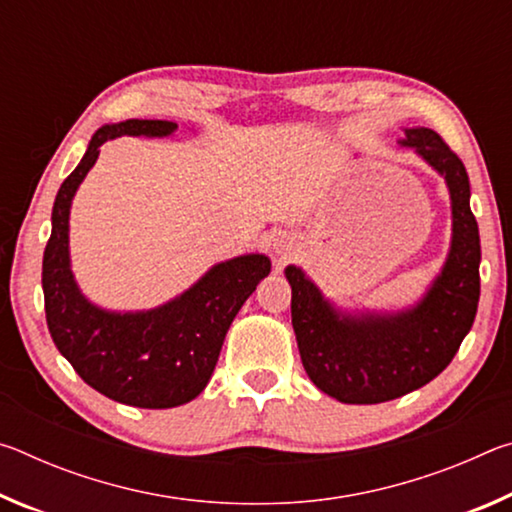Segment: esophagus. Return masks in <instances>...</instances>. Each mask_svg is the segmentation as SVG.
I'll return each instance as SVG.
<instances>
[{
    "label": "esophagus",
    "mask_w": 512,
    "mask_h": 512,
    "mask_svg": "<svg viewBox=\"0 0 512 512\" xmlns=\"http://www.w3.org/2000/svg\"><path fill=\"white\" fill-rule=\"evenodd\" d=\"M275 253L280 255V257H289L291 255V244H289V241H277Z\"/></svg>",
    "instance_id": "34e87169"
}]
</instances>
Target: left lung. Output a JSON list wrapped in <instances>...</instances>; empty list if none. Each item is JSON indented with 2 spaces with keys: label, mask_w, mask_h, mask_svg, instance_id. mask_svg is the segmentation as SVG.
Returning <instances> with one entry per match:
<instances>
[{
  "label": "left lung",
  "mask_w": 512,
  "mask_h": 512,
  "mask_svg": "<svg viewBox=\"0 0 512 512\" xmlns=\"http://www.w3.org/2000/svg\"><path fill=\"white\" fill-rule=\"evenodd\" d=\"M400 144L445 178L452 198V246L422 300L393 314H350L336 309L302 268H284L302 366L320 391L345 404L388 402L429 384L452 363L479 307V225L463 162L431 128H404Z\"/></svg>",
  "instance_id": "left-lung-1"
}]
</instances>
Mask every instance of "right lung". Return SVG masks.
Returning <instances> with one entry per match:
<instances>
[{
	"label": "right lung",
	"mask_w": 512,
	"mask_h": 512,
	"mask_svg": "<svg viewBox=\"0 0 512 512\" xmlns=\"http://www.w3.org/2000/svg\"><path fill=\"white\" fill-rule=\"evenodd\" d=\"M176 128L162 119L101 126L58 189L42 257L45 314L58 352L94 391L140 409H171L203 393L232 320L271 273L266 255H241L212 266L178 298L126 314L92 305L81 293L69 264V207L99 158V146L121 135L167 137Z\"/></svg>",
	"instance_id": "add662e5"
}]
</instances>
